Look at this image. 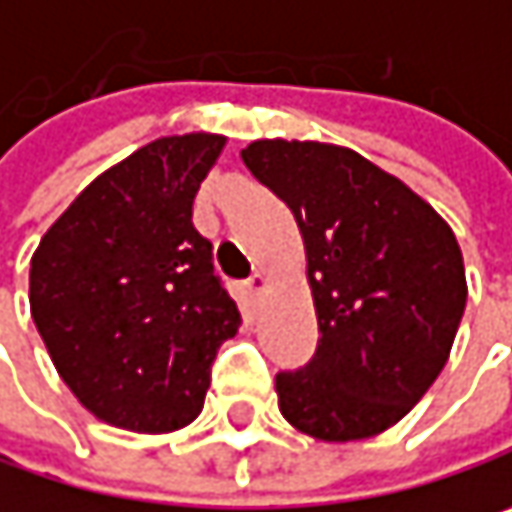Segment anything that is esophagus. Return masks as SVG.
Returning a JSON list of instances; mask_svg holds the SVG:
<instances>
[{"mask_svg": "<svg viewBox=\"0 0 512 512\" xmlns=\"http://www.w3.org/2000/svg\"><path fill=\"white\" fill-rule=\"evenodd\" d=\"M246 287H249V293H252L255 299H260V296H263V293L269 290V278H266L263 272H255V275H252V278L246 281Z\"/></svg>", "mask_w": 512, "mask_h": 512, "instance_id": "1", "label": "esophagus"}]
</instances>
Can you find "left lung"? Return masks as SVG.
Masks as SVG:
<instances>
[{
    "mask_svg": "<svg viewBox=\"0 0 512 512\" xmlns=\"http://www.w3.org/2000/svg\"><path fill=\"white\" fill-rule=\"evenodd\" d=\"M246 168L293 213L317 311V353L275 376L278 409L320 442L394 427L448 364L465 266L451 225L350 148L257 139Z\"/></svg>",
    "mask_w": 512,
    "mask_h": 512,
    "instance_id": "8db88e82",
    "label": "left lung"
}]
</instances>
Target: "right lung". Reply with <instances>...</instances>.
<instances>
[{
	"label": "right lung",
	"mask_w": 512,
	"mask_h": 512,
	"mask_svg": "<svg viewBox=\"0 0 512 512\" xmlns=\"http://www.w3.org/2000/svg\"><path fill=\"white\" fill-rule=\"evenodd\" d=\"M225 136H162L94 177L41 237L32 320L73 397L130 433L201 415L210 364L240 329L192 201Z\"/></svg>",
	"instance_id": "1"
}]
</instances>
